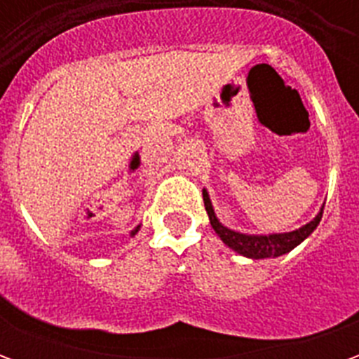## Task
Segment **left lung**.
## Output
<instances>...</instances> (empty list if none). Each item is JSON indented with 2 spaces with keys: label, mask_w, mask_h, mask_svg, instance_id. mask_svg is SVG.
<instances>
[{
  "label": "left lung",
  "mask_w": 359,
  "mask_h": 359,
  "mask_svg": "<svg viewBox=\"0 0 359 359\" xmlns=\"http://www.w3.org/2000/svg\"><path fill=\"white\" fill-rule=\"evenodd\" d=\"M203 205H205V211L210 215V223L213 226V231L217 233V236L221 241L225 242L226 246L231 250H234L236 254H241L244 257H250V259H265V257H278L288 254L290 250H294L298 244L308 238L309 234L313 233L321 221V215H323V205L317 213L316 217L311 219L309 223L302 225L300 229L296 231H290V233H273V234H248V233H238V231H233L225 226L215 215V210L211 205L210 194L208 190L203 188Z\"/></svg>",
  "instance_id": "8db88e82"
}]
</instances>
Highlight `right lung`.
Listing matches in <instances>:
<instances>
[{"label": "right lung", "instance_id": "1", "mask_svg": "<svg viewBox=\"0 0 359 359\" xmlns=\"http://www.w3.org/2000/svg\"><path fill=\"white\" fill-rule=\"evenodd\" d=\"M138 231H140V225H138V226H136V229H134V231H133V233H130V236H134V234H136V233H138Z\"/></svg>", "mask_w": 359, "mask_h": 359}]
</instances>
